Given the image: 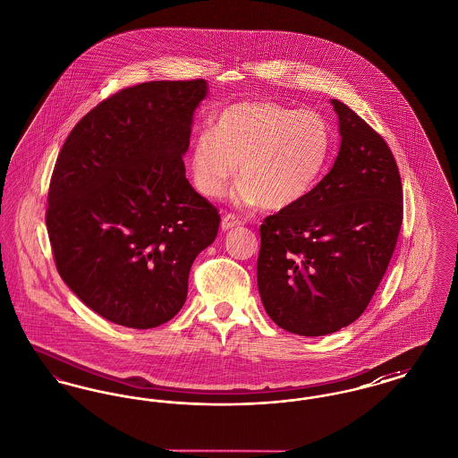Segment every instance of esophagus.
Returning a JSON list of instances; mask_svg holds the SVG:
<instances>
[{"label": "esophagus", "mask_w": 458, "mask_h": 458, "mask_svg": "<svg viewBox=\"0 0 458 458\" xmlns=\"http://www.w3.org/2000/svg\"><path fill=\"white\" fill-rule=\"evenodd\" d=\"M240 219L235 218L233 215H226L225 218L221 219V230L223 232H228V230H233V228H239Z\"/></svg>", "instance_id": "esophagus-1"}]
</instances>
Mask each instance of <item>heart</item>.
Returning <instances> with one entry per match:
<instances>
[{
    "label": "heart",
    "instance_id": "1",
    "mask_svg": "<svg viewBox=\"0 0 458 458\" xmlns=\"http://www.w3.org/2000/svg\"><path fill=\"white\" fill-rule=\"evenodd\" d=\"M331 131L312 109L247 101L223 109L213 131H202L191 151L197 191L223 196L237 174L240 202L284 209L302 200L327 166Z\"/></svg>",
    "mask_w": 458,
    "mask_h": 458
}]
</instances>
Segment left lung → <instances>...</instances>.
<instances>
[{"instance_id": "obj_1", "label": "left lung", "mask_w": 458, "mask_h": 458, "mask_svg": "<svg viewBox=\"0 0 458 458\" xmlns=\"http://www.w3.org/2000/svg\"><path fill=\"white\" fill-rule=\"evenodd\" d=\"M340 151L325 178L261 225L258 286L284 331L323 336L369 305L403 218L402 180L385 139L342 101Z\"/></svg>"}]
</instances>
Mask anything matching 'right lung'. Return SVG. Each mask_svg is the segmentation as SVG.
Returning <instances> with one entry per match:
<instances>
[{
  "instance_id": "1",
  "label": "right lung",
  "mask_w": 458,
  "mask_h": 458,
  "mask_svg": "<svg viewBox=\"0 0 458 458\" xmlns=\"http://www.w3.org/2000/svg\"><path fill=\"white\" fill-rule=\"evenodd\" d=\"M206 96L202 79L123 89L89 111L58 154L46 211L56 269L114 325L174 318L192 262L218 235V209L183 165Z\"/></svg>"
}]
</instances>
